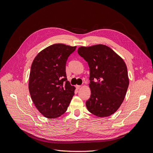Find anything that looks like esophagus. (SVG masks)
<instances>
[{"instance_id": "obj_1", "label": "esophagus", "mask_w": 153, "mask_h": 153, "mask_svg": "<svg viewBox=\"0 0 153 153\" xmlns=\"http://www.w3.org/2000/svg\"><path fill=\"white\" fill-rule=\"evenodd\" d=\"M80 88H81V86H80V85H76V88L77 90H79Z\"/></svg>"}]
</instances>
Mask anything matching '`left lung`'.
<instances>
[{
    "instance_id": "8db88e82",
    "label": "left lung",
    "mask_w": 153,
    "mask_h": 153,
    "mask_svg": "<svg viewBox=\"0 0 153 153\" xmlns=\"http://www.w3.org/2000/svg\"><path fill=\"white\" fill-rule=\"evenodd\" d=\"M78 53L90 68L91 96L86 101L87 109L98 117L113 114L122 104L129 86L124 60L102 44L79 47Z\"/></svg>"
}]
</instances>
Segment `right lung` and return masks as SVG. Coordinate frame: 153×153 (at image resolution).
<instances>
[{
  "mask_svg": "<svg viewBox=\"0 0 153 153\" xmlns=\"http://www.w3.org/2000/svg\"><path fill=\"white\" fill-rule=\"evenodd\" d=\"M76 47L56 43L42 50L34 59L28 89L39 112L48 118L59 117L67 110L75 86L67 81L66 63Z\"/></svg>",
  "mask_w": 153,
  "mask_h": 153,
  "instance_id": "right-lung-1",
  "label": "right lung"
}]
</instances>
